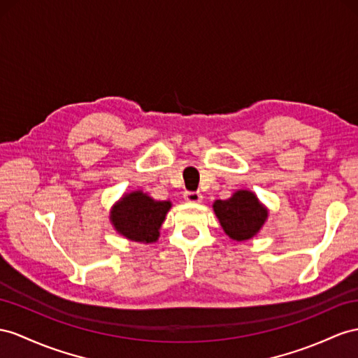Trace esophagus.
Here are the masks:
<instances>
[{
    "mask_svg": "<svg viewBox=\"0 0 358 358\" xmlns=\"http://www.w3.org/2000/svg\"><path fill=\"white\" fill-rule=\"evenodd\" d=\"M182 196H185V199L190 204H198L203 201V195H201L199 192H185V195Z\"/></svg>",
    "mask_w": 358,
    "mask_h": 358,
    "instance_id": "34e87169",
    "label": "esophagus"
}]
</instances>
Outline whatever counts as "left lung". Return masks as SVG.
Here are the masks:
<instances>
[{
    "mask_svg": "<svg viewBox=\"0 0 358 358\" xmlns=\"http://www.w3.org/2000/svg\"><path fill=\"white\" fill-rule=\"evenodd\" d=\"M213 212L224 233L236 242L252 239L268 221L269 210L251 190L239 189L228 199H216Z\"/></svg>",
    "mask_w": 358,
    "mask_h": 358,
    "instance_id": "8db88e82",
    "label": "left lung"
}]
</instances>
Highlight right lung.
<instances>
[{"mask_svg": "<svg viewBox=\"0 0 358 358\" xmlns=\"http://www.w3.org/2000/svg\"><path fill=\"white\" fill-rule=\"evenodd\" d=\"M172 207L171 201H155L142 190L124 194L110 210V222L125 239L139 243L159 241L162 224Z\"/></svg>", "mask_w": 358, "mask_h": 358, "instance_id": "1", "label": "right lung"}]
</instances>
